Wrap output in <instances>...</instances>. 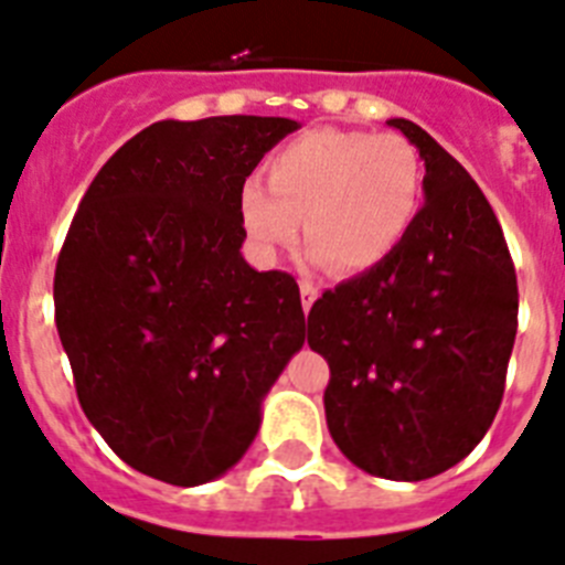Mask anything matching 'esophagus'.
<instances>
[{
  "label": "esophagus",
  "mask_w": 565,
  "mask_h": 565,
  "mask_svg": "<svg viewBox=\"0 0 565 565\" xmlns=\"http://www.w3.org/2000/svg\"><path fill=\"white\" fill-rule=\"evenodd\" d=\"M298 287H301V307H305V310L310 312L312 301L319 298V287H316V284H312V281H307V278H301V281H298Z\"/></svg>",
  "instance_id": "34e87169"
}]
</instances>
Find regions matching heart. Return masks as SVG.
<instances>
[{"instance_id": "b5f03b06", "label": "heart", "mask_w": 565, "mask_h": 565, "mask_svg": "<svg viewBox=\"0 0 565 565\" xmlns=\"http://www.w3.org/2000/svg\"><path fill=\"white\" fill-rule=\"evenodd\" d=\"M267 182L241 186V221L260 253L305 238L312 258L353 275L385 264L411 235L422 206V160L396 131L312 129L278 149Z\"/></svg>"}]
</instances>
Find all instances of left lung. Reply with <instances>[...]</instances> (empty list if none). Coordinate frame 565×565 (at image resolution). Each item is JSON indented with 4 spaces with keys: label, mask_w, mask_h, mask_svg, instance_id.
I'll list each match as a JSON object with an SVG mask.
<instances>
[{
    "label": "left lung",
    "mask_w": 565,
    "mask_h": 565,
    "mask_svg": "<svg viewBox=\"0 0 565 565\" xmlns=\"http://www.w3.org/2000/svg\"><path fill=\"white\" fill-rule=\"evenodd\" d=\"M425 206L379 267L312 305L307 344L330 364L327 428L362 471L419 482L457 466L497 416L516 335V273L471 174L411 120Z\"/></svg>",
    "instance_id": "obj_1"
}]
</instances>
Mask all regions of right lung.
Segmentation results:
<instances>
[{
  "mask_svg": "<svg viewBox=\"0 0 565 565\" xmlns=\"http://www.w3.org/2000/svg\"><path fill=\"white\" fill-rule=\"evenodd\" d=\"M296 129L249 114L154 122L114 151L71 221L56 330L88 422L146 477L189 488L230 471L305 344L296 278L246 264L238 206Z\"/></svg>",
  "mask_w": 565,
  "mask_h": 565,
  "instance_id": "add662e5",
  "label": "right lung"
}]
</instances>
